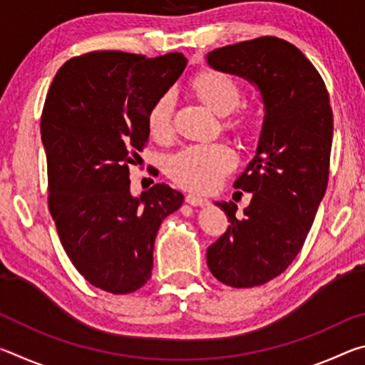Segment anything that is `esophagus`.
Returning a JSON list of instances; mask_svg holds the SVG:
<instances>
[{
    "mask_svg": "<svg viewBox=\"0 0 365 365\" xmlns=\"http://www.w3.org/2000/svg\"><path fill=\"white\" fill-rule=\"evenodd\" d=\"M185 200H187V202L191 206H207L209 205V201L206 200V197H201L200 195H195V193H188Z\"/></svg>",
    "mask_w": 365,
    "mask_h": 365,
    "instance_id": "34e87169",
    "label": "esophagus"
}]
</instances>
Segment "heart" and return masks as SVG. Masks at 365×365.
Segmentation results:
<instances>
[{
  "label": "heart",
  "mask_w": 365,
  "mask_h": 365,
  "mask_svg": "<svg viewBox=\"0 0 365 365\" xmlns=\"http://www.w3.org/2000/svg\"><path fill=\"white\" fill-rule=\"evenodd\" d=\"M195 88L201 100L220 115L230 114L242 103V88L224 72H206L196 78ZM174 93L168 91L148 115V125L156 137H164L170 130ZM237 158L227 145L202 143L190 145L168 159V172L183 188L209 193L219 187L224 177L230 172Z\"/></svg>",
  "instance_id": "b5f03b06"
}]
</instances>
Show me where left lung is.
Segmentation results:
<instances>
[{"instance_id": "left-lung-1", "label": "left lung", "mask_w": 365, "mask_h": 365, "mask_svg": "<svg viewBox=\"0 0 365 365\" xmlns=\"http://www.w3.org/2000/svg\"><path fill=\"white\" fill-rule=\"evenodd\" d=\"M206 59L256 85L264 103L256 156L233 183L252 193L251 202L243 217L233 201L215 202L230 225L206 252L219 282L252 288L280 275L311 230L329 183L330 98L311 61L277 36L217 48Z\"/></svg>"}]
</instances>
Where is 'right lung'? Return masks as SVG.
I'll return each mask as SVG.
<instances>
[{"instance_id": "right-lung-1", "label": "right lung", "mask_w": 365, "mask_h": 365, "mask_svg": "<svg viewBox=\"0 0 365 365\" xmlns=\"http://www.w3.org/2000/svg\"><path fill=\"white\" fill-rule=\"evenodd\" d=\"M185 66L182 53L91 51L67 61L49 86L40 130L49 212L73 267L108 293L151 279L160 222L183 202L164 183L133 196L128 165L141 159L151 108Z\"/></svg>"}]
</instances>
